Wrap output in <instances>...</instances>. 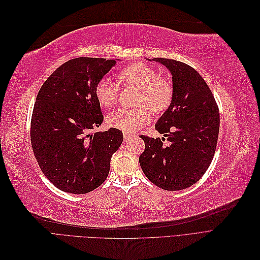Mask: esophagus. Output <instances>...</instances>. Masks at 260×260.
Here are the masks:
<instances>
[{
    "label": "esophagus",
    "mask_w": 260,
    "mask_h": 260,
    "mask_svg": "<svg viewBox=\"0 0 260 260\" xmlns=\"http://www.w3.org/2000/svg\"><path fill=\"white\" fill-rule=\"evenodd\" d=\"M131 138H132V133L127 132V131L123 132V139H124L125 142H127V141H129Z\"/></svg>",
    "instance_id": "esophagus-1"
}]
</instances>
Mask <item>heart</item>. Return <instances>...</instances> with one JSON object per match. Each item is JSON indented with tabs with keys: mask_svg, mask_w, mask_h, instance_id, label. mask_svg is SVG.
<instances>
[{
	"mask_svg": "<svg viewBox=\"0 0 260 260\" xmlns=\"http://www.w3.org/2000/svg\"><path fill=\"white\" fill-rule=\"evenodd\" d=\"M118 78L121 82L139 89L137 104L142 106L118 108L108 114L106 122L109 127L127 132L138 130L147 122L148 109L153 113H160L169 106L172 99V85L168 80L160 78L154 68L137 62L122 69ZM95 96L103 107L113 106L118 96L116 81L109 77L102 78L95 86Z\"/></svg>",
	"mask_w": 260,
	"mask_h": 260,
	"instance_id": "1",
	"label": "heart"
}]
</instances>
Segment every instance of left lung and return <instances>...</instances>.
<instances>
[{
  "instance_id": "8db88e82",
  "label": "left lung",
  "mask_w": 260,
  "mask_h": 260,
  "mask_svg": "<svg viewBox=\"0 0 260 260\" xmlns=\"http://www.w3.org/2000/svg\"><path fill=\"white\" fill-rule=\"evenodd\" d=\"M172 76V99L155 124L164 138L142 136L145 151L139 161L144 175L162 190H183L204 176L214 158L219 135V109L209 86L182 61L153 58Z\"/></svg>"
}]
</instances>
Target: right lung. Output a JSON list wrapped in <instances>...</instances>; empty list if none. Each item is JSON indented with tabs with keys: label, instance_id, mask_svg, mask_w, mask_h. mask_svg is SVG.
<instances>
[{
	"label": "right lung",
	"instance_id": "obj_1",
	"mask_svg": "<svg viewBox=\"0 0 260 260\" xmlns=\"http://www.w3.org/2000/svg\"><path fill=\"white\" fill-rule=\"evenodd\" d=\"M116 59L78 57L59 66L39 91L31 118V145L44 176L60 191L85 194L106 180L123 141L103 122L95 86Z\"/></svg>",
	"mask_w": 260,
	"mask_h": 260
}]
</instances>
